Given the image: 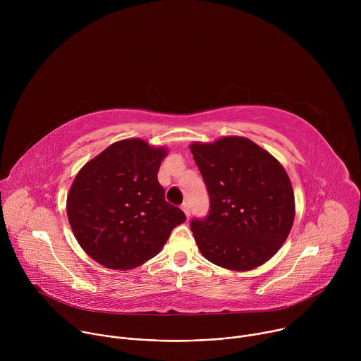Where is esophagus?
<instances>
[{"label":"esophagus","mask_w":361,"mask_h":361,"mask_svg":"<svg viewBox=\"0 0 361 361\" xmlns=\"http://www.w3.org/2000/svg\"><path fill=\"white\" fill-rule=\"evenodd\" d=\"M181 210H183V213L185 214V217L188 219V217H190V205H188V202H184V204L181 205Z\"/></svg>","instance_id":"34e87169"}]
</instances>
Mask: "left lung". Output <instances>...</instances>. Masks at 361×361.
I'll use <instances>...</instances> for the list:
<instances>
[{"instance_id": "obj_1", "label": "left lung", "mask_w": 361, "mask_h": 361, "mask_svg": "<svg viewBox=\"0 0 361 361\" xmlns=\"http://www.w3.org/2000/svg\"><path fill=\"white\" fill-rule=\"evenodd\" d=\"M210 195V213L192 220L201 254L231 271L260 267L281 248L295 216L291 181L269 151L238 135L190 144Z\"/></svg>"}]
</instances>
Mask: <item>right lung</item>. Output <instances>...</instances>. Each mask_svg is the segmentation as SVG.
I'll return each mask as SVG.
<instances>
[{
    "label": "right lung",
    "instance_id": "1",
    "mask_svg": "<svg viewBox=\"0 0 361 361\" xmlns=\"http://www.w3.org/2000/svg\"><path fill=\"white\" fill-rule=\"evenodd\" d=\"M167 147L141 138L109 145L77 173L67 195L74 237L94 262L111 270L144 264L164 247L184 213L166 201L157 180Z\"/></svg>",
    "mask_w": 361,
    "mask_h": 361
}]
</instances>
